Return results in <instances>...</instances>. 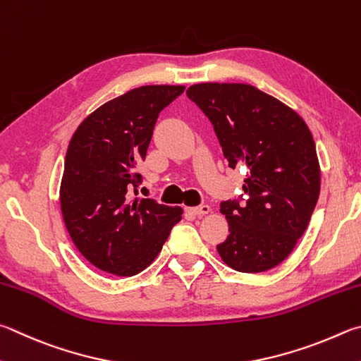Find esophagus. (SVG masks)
Instances as JSON below:
<instances>
[{"label":"esophagus","mask_w":361,"mask_h":361,"mask_svg":"<svg viewBox=\"0 0 361 361\" xmlns=\"http://www.w3.org/2000/svg\"><path fill=\"white\" fill-rule=\"evenodd\" d=\"M212 212V208L208 205H199V207H194V208H186V213L192 214V216H203V214H208Z\"/></svg>","instance_id":"34e87169"}]
</instances>
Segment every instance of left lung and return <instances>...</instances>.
<instances>
[{
  "instance_id": "obj_1",
  "label": "left lung",
  "mask_w": 361,
  "mask_h": 361,
  "mask_svg": "<svg viewBox=\"0 0 361 361\" xmlns=\"http://www.w3.org/2000/svg\"><path fill=\"white\" fill-rule=\"evenodd\" d=\"M186 94L212 121L228 167L247 169L238 199L221 202L228 237L218 245L237 271L271 270L310 224L320 192L316 143L297 112L246 83H197Z\"/></svg>"
}]
</instances>
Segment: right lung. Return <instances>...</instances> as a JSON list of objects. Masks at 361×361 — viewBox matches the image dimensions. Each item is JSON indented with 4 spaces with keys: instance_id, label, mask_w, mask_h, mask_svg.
Listing matches in <instances>:
<instances>
[{
    "instance_id": "right-lung-1",
    "label": "right lung",
    "mask_w": 361,
    "mask_h": 361,
    "mask_svg": "<svg viewBox=\"0 0 361 361\" xmlns=\"http://www.w3.org/2000/svg\"><path fill=\"white\" fill-rule=\"evenodd\" d=\"M181 85L134 88L96 109L69 142L60 188L64 224L90 264L116 276H134L161 252L181 221L180 207L133 199L159 112Z\"/></svg>"
}]
</instances>
